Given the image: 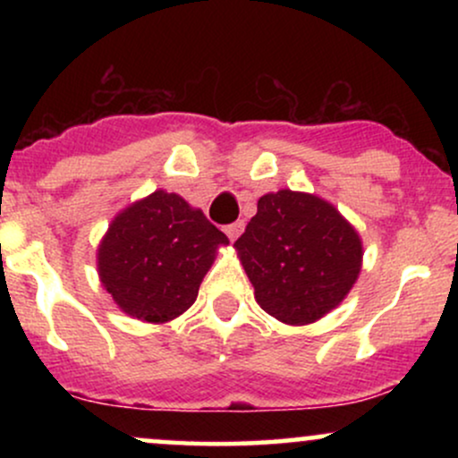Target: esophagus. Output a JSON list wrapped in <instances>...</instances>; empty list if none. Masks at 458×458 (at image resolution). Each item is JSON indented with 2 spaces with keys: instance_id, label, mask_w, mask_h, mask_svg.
I'll use <instances>...</instances> for the list:
<instances>
[{
  "instance_id": "34e87169",
  "label": "esophagus",
  "mask_w": 458,
  "mask_h": 458,
  "mask_svg": "<svg viewBox=\"0 0 458 458\" xmlns=\"http://www.w3.org/2000/svg\"><path fill=\"white\" fill-rule=\"evenodd\" d=\"M243 228H245L243 222H234V224L225 225V234H228L230 241H236V239H239V234L243 233Z\"/></svg>"
}]
</instances>
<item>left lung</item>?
Here are the masks:
<instances>
[{"label": "left lung", "instance_id": "8db88e82", "mask_svg": "<svg viewBox=\"0 0 458 458\" xmlns=\"http://www.w3.org/2000/svg\"><path fill=\"white\" fill-rule=\"evenodd\" d=\"M234 247L259 306L286 325L314 323L340 306L364 256L360 234L334 204L291 189L259 199Z\"/></svg>", "mask_w": 458, "mask_h": 458}]
</instances>
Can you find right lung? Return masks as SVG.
<instances>
[{"label":"right lung","instance_id":"add662e5","mask_svg":"<svg viewBox=\"0 0 458 458\" xmlns=\"http://www.w3.org/2000/svg\"><path fill=\"white\" fill-rule=\"evenodd\" d=\"M219 245L228 236L199 208L159 189L109 224L97 250L98 277L124 314L167 323L196 301Z\"/></svg>","mask_w":458,"mask_h":458}]
</instances>
